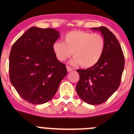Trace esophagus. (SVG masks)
I'll list each match as a JSON object with an SVG mask.
<instances>
[{"label":"esophagus","instance_id":"obj_1","mask_svg":"<svg viewBox=\"0 0 134 134\" xmlns=\"http://www.w3.org/2000/svg\"><path fill=\"white\" fill-rule=\"evenodd\" d=\"M67 70L68 72H71V71H73V69L71 68V67H69V66H67Z\"/></svg>","mask_w":134,"mask_h":134}]
</instances>
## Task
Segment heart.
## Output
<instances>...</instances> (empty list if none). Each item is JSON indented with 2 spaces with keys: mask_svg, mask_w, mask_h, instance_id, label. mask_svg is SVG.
<instances>
[{
  "mask_svg": "<svg viewBox=\"0 0 134 134\" xmlns=\"http://www.w3.org/2000/svg\"><path fill=\"white\" fill-rule=\"evenodd\" d=\"M65 43L56 41L52 49L56 58L61 62L65 61L72 54L71 61L74 65H81L84 68H90L100 60L105 49V40L98 34H92L82 30L68 32L64 36Z\"/></svg>",
  "mask_w": 134,
  "mask_h": 134,
  "instance_id": "1",
  "label": "heart"
}]
</instances>
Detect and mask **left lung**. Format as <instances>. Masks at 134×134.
Returning a JSON list of instances; mask_svg holds the SVG:
<instances>
[{"mask_svg": "<svg viewBox=\"0 0 134 134\" xmlns=\"http://www.w3.org/2000/svg\"><path fill=\"white\" fill-rule=\"evenodd\" d=\"M99 31L105 40V49L98 63L87 69H78L80 79L76 86L78 96L86 103H104L119 87L125 67V58L120 43L104 26L91 28Z\"/></svg>", "mask_w": 134, "mask_h": 134, "instance_id": "left-lung-1", "label": "left lung"}]
</instances>
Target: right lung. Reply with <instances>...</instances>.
<instances>
[{"label": "right lung", "mask_w": 134, "mask_h": 134, "mask_svg": "<svg viewBox=\"0 0 134 134\" xmlns=\"http://www.w3.org/2000/svg\"><path fill=\"white\" fill-rule=\"evenodd\" d=\"M54 28H30L15 42L9 58V79L20 96L33 104L48 102L67 71L52 45L60 36Z\"/></svg>", "instance_id": "add662e5"}]
</instances>
